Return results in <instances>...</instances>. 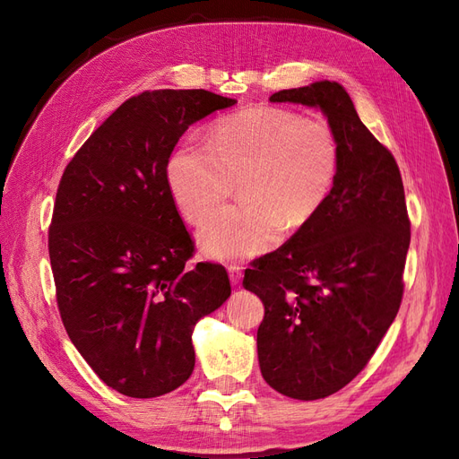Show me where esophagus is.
<instances>
[{"label": "esophagus", "mask_w": 459, "mask_h": 459, "mask_svg": "<svg viewBox=\"0 0 459 459\" xmlns=\"http://www.w3.org/2000/svg\"><path fill=\"white\" fill-rule=\"evenodd\" d=\"M229 277L232 285H238L242 281V267L240 265H229Z\"/></svg>", "instance_id": "obj_1"}]
</instances>
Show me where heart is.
<instances>
[{
    "instance_id": "b5f03b06",
    "label": "heart",
    "mask_w": 459,
    "mask_h": 459,
    "mask_svg": "<svg viewBox=\"0 0 459 459\" xmlns=\"http://www.w3.org/2000/svg\"><path fill=\"white\" fill-rule=\"evenodd\" d=\"M209 143L176 147L167 182L192 222L215 213L240 184L242 205L221 211L197 232L202 252L221 262L262 255L275 248L285 227H307L330 199L342 162L330 126L275 107L222 117Z\"/></svg>"
}]
</instances>
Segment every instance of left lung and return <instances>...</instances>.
Wrapping results in <instances>:
<instances>
[{"mask_svg":"<svg viewBox=\"0 0 459 459\" xmlns=\"http://www.w3.org/2000/svg\"><path fill=\"white\" fill-rule=\"evenodd\" d=\"M269 100L322 110L342 155L320 213L242 281L265 308L257 327L264 380L312 402L355 378L395 320L411 225L397 162L342 85L320 81Z\"/></svg>","mask_w":459,"mask_h":459,"instance_id":"8db88e82","label":"left lung"}]
</instances>
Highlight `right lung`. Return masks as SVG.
<instances>
[{"label": "right lung", "instance_id": "1", "mask_svg": "<svg viewBox=\"0 0 459 459\" xmlns=\"http://www.w3.org/2000/svg\"><path fill=\"white\" fill-rule=\"evenodd\" d=\"M237 104L204 89L126 100L65 167L48 234L57 307L89 367L127 397H159L194 372L195 324L230 297L227 269L187 267L194 242L167 182L192 124Z\"/></svg>", "mask_w": 459, "mask_h": 459}]
</instances>
